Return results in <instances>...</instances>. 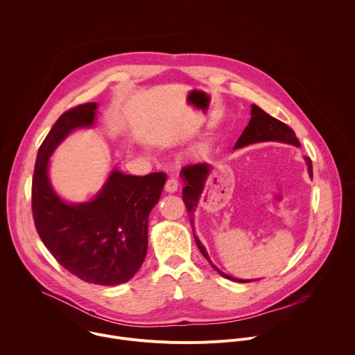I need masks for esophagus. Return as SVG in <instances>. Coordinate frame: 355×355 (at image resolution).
<instances>
[{
    "mask_svg": "<svg viewBox=\"0 0 355 355\" xmlns=\"http://www.w3.org/2000/svg\"><path fill=\"white\" fill-rule=\"evenodd\" d=\"M178 187H180V184H178V181L174 180V178H168L167 182H166V191H167L168 193L177 192V191H178Z\"/></svg>",
    "mask_w": 355,
    "mask_h": 355,
    "instance_id": "1",
    "label": "esophagus"
}]
</instances>
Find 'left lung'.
<instances>
[{"label":"left lung","instance_id":"obj_1","mask_svg":"<svg viewBox=\"0 0 355 355\" xmlns=\"http://www.w3.org/2000/svg\"><path fill=\"white\" fill-rule=\"evenodd\" d=\"M261 141H279V143H286V144L300 147V143H299L297 137L295 136V132L288 125H285L281 121L272 118L266 111H263L260 107H257L256 104H252L251 105V119H250L248 125L245 126V129L243 130V133L240 135L239 140L236 141L233 150H239V148H243L245 146L254 144V143H261ZM303 160H305V163L308 166L309 177L313 178L311 159L305 156V157H303ZM211 173H212V167L207 163L187 166V167L182 168V173H181V177L185 182V187L182 188V199L185 202V207H187L189 218H191L192 232H193V218L192 216H193V212L198 208L199 198L205 189V184H207L208 177H209ZM193 239L196 241V245H198L199 251L202 252V256H204L209 261L212 268L216 272H219L222 277H225L230 281H236V282H251L252 281V279H237V278H233V277L225 274L223 271H220L211 261L205 245L200 243V240L198 239L195 232H193Z\"/></svg>","mask_w":355,"mask_h":355}]
</instances>
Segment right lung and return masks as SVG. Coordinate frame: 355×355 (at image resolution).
Instances as JSON below:
<instances>
[{
	"label": "right lung",
	"mask_w": 355,
	"mask_h": 355,
	"mask_svg": "<svg viewBox=\"0 0 355 355\" xmlns=\"http://www.w3.org/2000/svg\"><path fill=\"white\" fill-rule=\"evenodd\" d=\"M96 103L64 112L50 129L36 157L32 212L36 230L53 257L80 279L96 285L128 282L147 252L148 215L167 175H129L114 167L104 185L84 202L63 199L50 182V157L69 135L91 129Z\"/></svg>",
	"instance_id": "obj_1"
}]
</instances>
